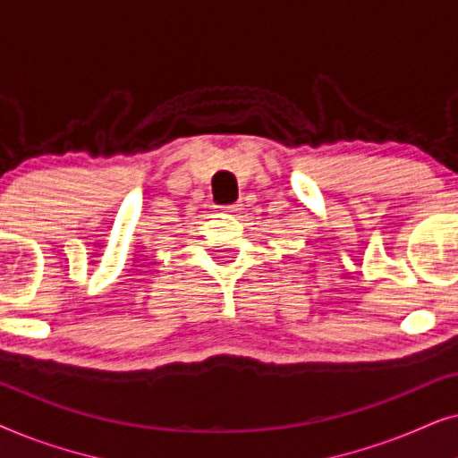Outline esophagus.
<instances>
[{
    "mask_svg": "<svg viewBox=\"0 0 458 458\" xmlns=\"http://www.w3.org/2000/svg\"><path fill=\"white\" fill-rule=\"evenodd\" d=\"M218 208H221V212H227V215H233V212L240 210V206L229 204V206H218Z\"/></svg>",
    "mask_w": 458,
    "mask_h": 458,
    "instance_id": "34e87169",
    "label": "esophagus"
}]
</instances>
